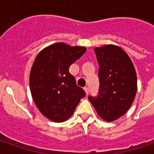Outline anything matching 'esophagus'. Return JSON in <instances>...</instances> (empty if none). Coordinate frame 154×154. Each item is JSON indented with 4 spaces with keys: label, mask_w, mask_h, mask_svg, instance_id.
Wrapping results in <instances>:
<instances>
[{
    "label": "esophagus",
    "mask_w": 154,
    "mask_h": 154,
    "mask_svg": "<svg viewBox=\"0 0 154 154\" xmlns=\"http://www.w3.org/2000/svg\"><path fill=\"white\" fill-rule=\"evenodd\" d=\"M84 90H85V92H86V94H88V93H89V88H88L87 86L84 87Z\"/></svg>",
    "instance_id": "esophagus-1"
}]
</instances>
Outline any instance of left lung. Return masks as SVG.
<instances>
[{
    "label": "left lung",
    "instance_id": "8db88e82",
    "mask_svg": "<svg viewBox=\"0 0 154 154\" xmlns=\"http://www.w3.org/2000/svg\"><path fill=\"white\" fill-rule=\"evenodd\" d=\"M98 65L99 88L88 98L103 120L112 122L126 113L137 91V78L127 53L120 47L105 45L94 49Z\"/></svg>",
    "mask_w": 154,
    "mask_h": 154
}]
</instances>
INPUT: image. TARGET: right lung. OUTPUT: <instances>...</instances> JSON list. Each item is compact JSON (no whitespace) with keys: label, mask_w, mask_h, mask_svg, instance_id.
<instances>
[{"label":"right lung","mask_w":154,"mask_h":154,"mask_svg":"<svg viewBox=\"0 0 154 154\" xmlns=\"http://www.w3.org/2000/svg\"><path fill=\"white\" fill-rule=\"evenodd\" d=\"M86 51L84 47L57 43L44 49L33 62L30 74L32 98L41 113L51 121H66L86 96L69 73L70 65Z\"/></svg>","instance_id":"add662e5"}]
</instances>
